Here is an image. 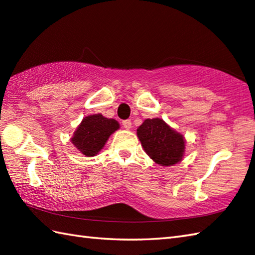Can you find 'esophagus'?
<instances>
[{
    "label": "esophagus",
    "instance_id": "esophagus-1",
    "mask_svg": "<svg viewBox=\"0 0 255 255\" xmlns=\"http://www.w3.org/2000/svg\"><path fill=\"white\" fill-rule=\"evenodd\" d=\"M123 126L125 129H130L131 128V121L129 119H126V121L123 122Z\"/></svg>",
    "mask_w": 255,
    "mask_h": 255
}]
</instances>
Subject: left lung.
Returning a JSON list of instances; mask_svg holds the SVG:
<instances>
[{
  "label": "left lung",
  "mask_w": 255,
  "mask_h": 255,
  "mask_svg": "<svg viewBox=\"0 0 255 255\" xmlns=\"http://www.w3.org/2000/svg\"><path fill=\"white\" fill-rule=\"evenodd\" d=\"M137 136L145 153L156 164L171 166L182 161L185 139L163 119H145L137 129Z\"/></svg>",
  "instance_id": "8db88e82"
}]
</instances>
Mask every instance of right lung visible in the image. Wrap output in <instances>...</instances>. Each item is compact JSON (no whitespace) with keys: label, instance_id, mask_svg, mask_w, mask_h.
Returning <instances> with one entry per match:
<instances>
[{"label":"right lung","instance_id":"right-lung-1","mask_svg":"<svg viewBox=\"0 0 255 255\" xmlns=\"http://www.w3.org/2000/svg\"><path fill=\"white\" fill-rule=\"evenodd\" d=\"M117 129H119V124L115 119L106 118L102 114L86 116L74 131L71 142L84 155L94 156Z\"/></svg>","mask_w":255,"mask_h":255}]
</instances>
